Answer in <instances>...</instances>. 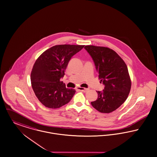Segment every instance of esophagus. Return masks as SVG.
<instances>
[{
    "instance_id": "34e87169",
    "label": "esophagus",
    "mask_w": 157,
    "mask_h": 157,
    "mask_svg": "<svg viewBox=\"0 0 157 157\" xmlns=\"http://www.w3.org/2000/svg\"><path fill=\"white\" fill-rule=\"evenodd\" d=\"M77 89L78 90H79V91H82V92H86V91H88L89 90L88 88H82V87H78Z\"/></svg>"
}]
</instances>
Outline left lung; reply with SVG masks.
<instances>
[{
    "instance_id": "8db88e82",
    "label": "left lung",
    "mask_w": 157,
    "mask_h": 157,
    "mask_svg": "<svg viewBox=\"0 0 157 157\" xmlns=\"http://www.w3.org/2000/svg\"><path fill=\"white\" fill-rule=\"evenodd\" d=\"M84 48L93 59L98 78L105 85L102 91H97L98 98L91 104L100 112H112L124 103L130 93L132 84L127 66L111 49L93 45Z\"/></svg>"
}]
</instances>
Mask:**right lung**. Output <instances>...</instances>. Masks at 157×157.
<instances>
[{"label": "right lung", "mask_w": 157, "mask_h": 157, "mask_svg": "<svg viewBox=\"0 0 157 157\" xmlns=\"http://www.w3.org/2000/svg\"><path fill=\"white\" fill-rule=\"evenodd\" d=\"M84 47L56 45L44 51L36 60L30 76L32 86L38 100L45 107L59 108L72 98L75 90L66 88L60 79L71 58Z\"/></svg>", "instance_id": "right-lung-1"}]
</instances>
